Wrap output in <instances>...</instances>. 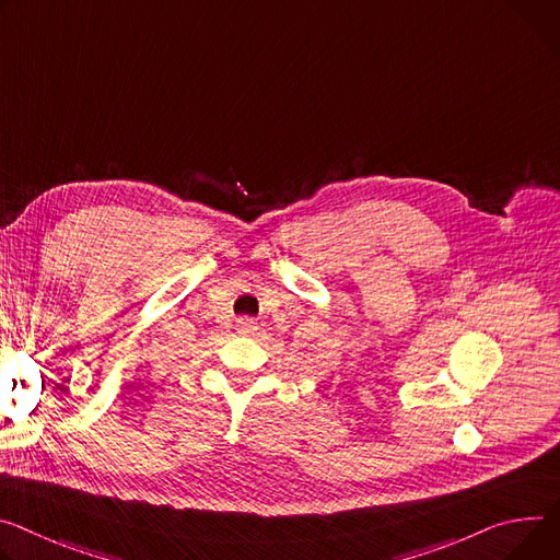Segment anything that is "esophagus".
Here are the masks:
<instances>
[{
	"label": "esophagus",
	"mask_w": 560,
	"mask_h": 560,
	"mask_svg": "<svg viewBox=\"0 0 560 560\" xmlns=\"http://www.w3.org/2000/svg\"><path fill=\"white\" fill-rule=\"evenodd\" d=\"M236 330H238L241 335H252L254 330H257V324H254V322L247 319V317H243V319L236 322Z\"/></svg>",
	"instance_id": "34e87169"
}]
</instances>
